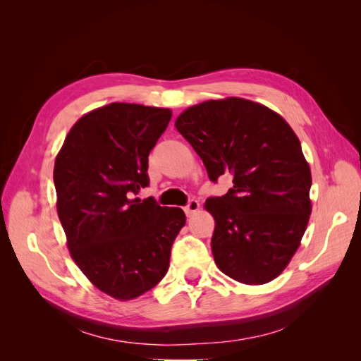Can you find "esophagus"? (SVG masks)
Segmentation results:
<instances>
[{
  "mask_svg": "<svg viewBox=\"0 0 361 361\" xmlns=\"http://www.w3.org/2000/svg\"><path fill=\"white\" fill-rule=\"evenodd\" d=\"M198 209H200V203H198L197 200H190V202L188 203L186 208H185V212H186L188 217H190V216H192V214H195Z\"/></svg>",
  "mask_w": 361,
  "mask_h": 361,
  "instance_id": "obj_1",
  "label": "esophagus"
}]
</instances>
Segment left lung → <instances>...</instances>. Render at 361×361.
Returning a JSON list of instances; mask_svg holds the SVG:
<instances>
[{"instance_id":"obj_1","label":"left lung","mask_w":361,"mask_h":361,"mask_svg":"<svg viewBox=\"0 0 361 361\" xmlns=\"http://www.w3.org/2000/svg\"><path fill=\"white\" fill-rule=\"evenodd\" d=\"M175 127L211 181L233 176L224 197L204 203L216 220L211 250L219 270L247 286L278 278L312 214V173L293 128L268 106L242 97L189 106Z\"/></svg>"}]
</instances>
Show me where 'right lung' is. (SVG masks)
Listing matches in <instances>:
<instances>
[{
    "instance_id": "add662e5",
    "label": "right lung",
    "mask_w": 361,
    "mask_h": 361,
    "mask_svg": "<svg viewBox=\"0 0 361 361\" xmlns=\"http://www.w3.org/2000/svg\"><path fill=\"white\" fill-rule=\"evenodd\" d=\"M172 111L111 102L68 132L54 164L57 214L73 260L96 288L118 301L144 295L164 278L186 216L133 198L149 185V153Z\"/></svg>"
}]
</instances>
